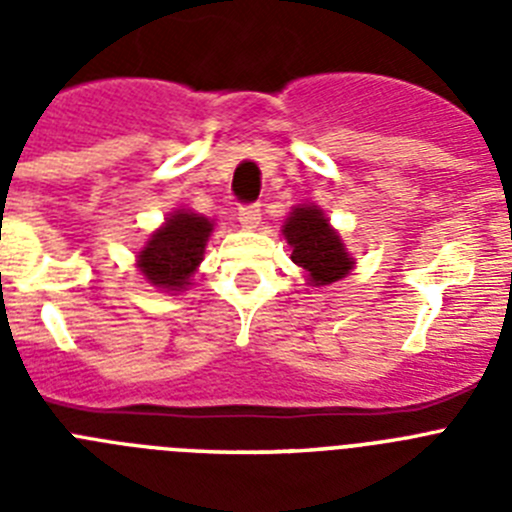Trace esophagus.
<instances>
[{"instance_id":"34e87169","label":"esophagus","mask_w":512,"mask_h":512,"mask_svg":"<svg viewBox=\"0 0 512 512\" xmlns=\"http://www.w3.org/2000/svg\"><path fill=\"white\" fill-rule=\"evenodd\" d=\"M238 220H241L243 228H259L261 207L256 205V202H251V205H241L238 207Z\"/></svg>"}]
</instances>
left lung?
I'll return each mask as SVG.
<instances>
[{"label":"left lung","instance_id":"obj_1","mask_svg":"<svg viewBox=\"0 0 512 512\" xmlns=\"http://www.w3.org/2000/svg\"><path fill=\"white\" fill-rule=\"evenodd\" d=\"M284 238L292 246V261L310 274L312 284L338 282L354 266L343 248L341 235L330 228L315 205L297 207L287 217Z\"/></svg>","mask_w":512,"mask_h":512}]
</instances>
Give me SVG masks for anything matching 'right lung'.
<instances>
[{"instance_id": "obj_1", "label": "right lung", "mask_w": 512, "mask_h": 512, "mask_svg": "<svg viewBox=\"0 0 512 512\" xmlns=\"http://www.w3.org/2000/svg\"><path fill=\"white\" fill-rule=\"evenodd\" d=\"M212 225L207 217L194 212H174L161 230L151 235L148 246L140 251L138 266L156 287L184 289L192 271L200 266L207 235Z\"/></svg>"}]
</instances>
